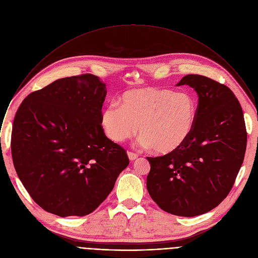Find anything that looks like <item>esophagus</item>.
Instances as JSON below:
<instances>
[{
    "label": "esophagus",
    "mask_w": 258,
    "mask_h": 258,
    "mask_svg": "<svg viewBox=\"0 0 258 258\" xmlns=\"http://www.w3.org/2000/svg\"><path fill=\"white\" fill-rule=\"evenodd\" d=\"M127 156H128L131 161H134V160H136L138 158V155L136 153H133V152H127Z\"/></svg>",
    "instance_id": "34e87169"
}]
</instances>
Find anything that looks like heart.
Instances as JSON below:
<instances>
[{"label": "heart", "instance_id": "1", "mask_svg": "<svg viewBox=\"0 0 258 258\" xmlns=\"http://www.w3.org/2000/svg\"><path fill=\"white\" fill-rule=\"evenodd\" d=\"M198 101L188 92L169 89H135L119 97V105L110 103L100 114L105 136L121 144L138 132L141 145L160 155L181 147L193 133Z\"/></svg>", "mask_w": 258, "mask_h": 258}]
</instances>
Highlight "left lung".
I'll use <instances>...</instances> for the list:
<instances>
[{
    "label": "left lung",
    "mask_w": 258,
    "mask_h": 258,
    "mask_svg": "<svg viewBox=\"0 0 258 258\" xmlns=\"http://www.w3.org/2000/svg\"><path fill=\"white\" fill-rule=\"evenodd\" d=\"M185 85L198 95L193 133L177 150L147 157V190L162 210L196 216L230 193L244 160L247 132L242 107L227 86L199 75L183 77L176 86Z\"/></svg>",
    "instance_id": "8db88e82"
}]
</instances>
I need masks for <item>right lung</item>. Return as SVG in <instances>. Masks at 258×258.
Here are the masks:
<instances>
[{
  "label": "right lung",
  "instance_id": "obj_1",
  "mask_svg": "<svg viewBox=\"0 0 258 258\" xmlns=\"http://www.w3.org/2000/svg\"><path fill=\"white\" fill-rule=\"evenodd\" d=\"M107 91L86 73L30 93L12 127L13 164L22 185L44 210L61 217L93 212L128 165L126 151L100 125Z\"/></svg>",
  "mask_w": 258,
  "mask_h": 258
}]
</instances>
